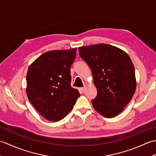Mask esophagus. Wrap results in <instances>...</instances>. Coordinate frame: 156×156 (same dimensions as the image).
Here are the masks:
<instances>
[{"instance_id":"34e87169","label":"esophagus","mask_w":156,"mask_h":156,"mask_svg":"<svg viewBox=\"0 0 156 156\" xmlns=\"http://www.w3.org/2000/svg\"><path fill=\"white\" fill-rule=\"evenodd\" d=\"M85 90H86V87H82V88H80V92L81 94H83V93H84Z\"/></svg>"}]
</instances>
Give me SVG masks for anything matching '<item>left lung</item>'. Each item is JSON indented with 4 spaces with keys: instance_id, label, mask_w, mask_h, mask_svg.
I'll return each mask as SVG.
<instances>
[{
    "instance_id": "8db88e82",
    "label": "left lung",
    "mask_w": 156,
    "mask_h": 156,
    "mask_svg": "<svg viewBox=\"0 0 156 156\" xmlns=\"http://www.w3.org/2000/svg\"><path fill=\"white\" fill-rule=\"evenodd\" d=\"M78 50L91 69L97 89L92 106L105 117H116L130 102L136 89L130 57L122 49L105 44L82 46Z\"/></svg>"
}]
</instances>
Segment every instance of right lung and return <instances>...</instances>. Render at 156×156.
Listing matches in <instances>:
<instances>
[{
    "label": "right lung",
    "mask_w": 156,
    "mask_h": 156,
    "mask_svg": "<svg viewBox=\"0 0 156 156\" xmlns=\"http://www.w3.org/2000/svg\"><path fill=\"white\" fill-rule=\"evenodd\" d=\"M76 49L44 53L32 63L27 74L29 101L43 117L50 121L64 119L80 97L71 87V66Z\"/></svg>",
    "instance_id": "add662e5"
}]
</instances>
